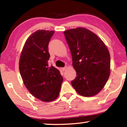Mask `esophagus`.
<instances>
[{
	"label": "esophagus",
	"mask_w": 127,
	"mask_h": 127,
	"mask_svg": "<svg viewBox=\"0 0 127 127\" xmlns=\"http://www.w3.org/2000/svg\"><path fill=\"white\" fill-rule=\"evenodd\" d=\"M66 68H67V67H66V66H65L64 67H63V68H62V71H64V70H65V69H66Z\"/></svg>",
	"instance_id": "esophagus-1"
}]
</instances>
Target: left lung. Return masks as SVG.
Listing matches in <instances>:
<instances>
[{"instance_id": "left-lung-1", "label": "left lung", "mask_w": 127, "mask_h": 127, "mask_svg": "<svg viewBox=\"0 0 127 127\" xmlns=\"http://www.w3.org/2000/svg\"><path fill=\"white\" fill-rule=\"evenodd\" d=\"M72 56L76 77L71 81L80 95L91 97L98 93L110 74V55L104 43L85 28L64 32Z\"/></svg>"}]
</instances>
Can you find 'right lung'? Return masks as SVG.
I'll use <instances>...</instances> for the list:
<instances>
[{
    "mask_svg": "<svg viewBox=\"0 0 127 127\" xmlns=\"http://www.w3.org/2000/svg\"><path fill=\"white\" fill-rule=\"evenodd\" d=\"M54 31L39 30L26 41L19 60V71L24 84L37 98L50 102L58 97L63 77L60 71L49 65L48 46Z\"/></svg>",
    "mask_w": 127,
    "mask_h": 127,
    "instance_id": "add662e5",
    "label": "right lung"
}]
</instances>
